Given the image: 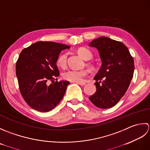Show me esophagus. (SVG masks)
<instances>
[{"mask_svg": "<svg viewBox=\"0 0 150 150\" xmlns=\"http://www.w3.org/2000/svg\"><path fill=\"white\" fill-rule=\"evenodd\" d=\"M76 83L78 85H85V82H76Z\"/></svg>", "mask_w": 150, "mask_h": 150, "instance_id": "obj_1", "label": "esophagus"}]
</instances>
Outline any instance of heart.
I'll return each instance as SVG.
<instances>
[{
	"label": "heart",
	"instance_id": "heart-1",
	"mask_svg": "<svg viewBox=\"0 0 150 150\" xmlns=\"http://www.w3.org/2000/svg\"><path fill=\"white\" fill-rule=\"evenodd\" d=\"M78 52L85 60H89L93 57L92 52L86 48L82 47L79 48ZM67 57H68V54L67 53L60 54L56 61L57 65L62 69L66 68L67 65ZM88 75V71L87 70L76 71V70L69 69L63 73V77L66 80L69 81L81 82Z\"/></svg>",
	"mask_w": 150,
	"mask_h": 150
}]
</instances>
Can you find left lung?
Masks as SVG:
<instances>
[{
    "instance_id": "left-lung-1",
    "label": "left lung",
    "mask_w": 150,
    "mask_h": 150,
    "mask_svg": "<svg viewBox=\"0 0 150 150\" xmlns=\"http://www.w3.org/2000/svg\"><path fill=\"white\" fill-rule=\"evenodd\" d=\"M89 46L98 50L102 64L94 78L96 91L88 98L97 108H111L129 86L135 69L133 58L124 44L106 37L94 39Z\"/></svg>"
}]
</instances>
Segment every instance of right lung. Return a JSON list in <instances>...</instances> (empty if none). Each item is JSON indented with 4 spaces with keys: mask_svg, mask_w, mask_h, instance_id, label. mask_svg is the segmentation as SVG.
Instances as JSON below:
<instances>
[{
    "mask_svg": "<svg viewBox=\"0 0 150 150\" xmlns=\"http://www.w3.org/2000/svg\"><path fill=\"white\" fill-rule=\"evenodd\" d=\"M67 48L69 46L38 41L21 51L15 67L16 76L21 95L32 109L50 111L63 98L69 81L54 79L59 76L57 59Z\"/></svg>",
    "mask_w": 150,
    "mask_h": 150,
    "instance_id": "obj_1",
    "label": "right lung"
}]
</instances>
